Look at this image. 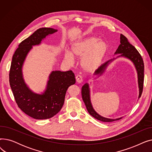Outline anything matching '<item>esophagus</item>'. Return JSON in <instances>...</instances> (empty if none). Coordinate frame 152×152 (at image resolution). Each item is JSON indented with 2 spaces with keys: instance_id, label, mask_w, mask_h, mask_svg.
<instances>
[{
  "instance_id": "obj_1",
  "label": "esophagus",
  "mask_w": 152,
  "mask_h": 152,
  "mask_svg": "<svg viewBox=\"0 0 152 152\" xmlns=\"http://www.w3.org/2000/svg\"><path fill=\"white\" fill-rule=\"evenodd\" d=\"M76 82L78 83V84H81L83 83V77L81 76L80 75H77L76 77Z\"/></svg>"
}]
</instances>
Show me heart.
Here are the masks:
<instances>
[{"label": "heart", "instance_id": "b5f03b06", "mask_svg": "<svg viewBox=\"0 0 152 152\" xmlns=\"http://www.w3.org/2000/svg\"><path fill=\"white\" fill-rule=\"evenodd\" d=\"M108 50V45L95 37H90L73 43L71 53L65 52L64 59L69 64H73L74 58L81 59L80 66L87 73H93L102 65Z\"/></svg>", "mask_w": 152, "mask_h": 152}]
</instances>
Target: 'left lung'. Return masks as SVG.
<instances>
[{"instance_id": "8db88e82", "label": "left lung", "mask_w": 152, "mask_h": 152, "mask_svg": "<svg viewBox=\"0 0 152 152\" xmlns=\"http://www.w3.org/2000/svg\"><path fill=\"white\" fill-rule=\"evenodd\" d=\"M120 45H119L117 50H116L115 55L120 54L118 55L116 58H115L112 60H110L104 64H103L100 68L95 71L94 75L97 76L96 78L101 76L103 73H105L106 69L110 64L115 59L119 57H124L127 58L131 61L134 64L135 70L137 73V81H138V87H139V99L141 97V95L143 91V77H144V64H143V59L141 57L140 54L137 50L135 48L129 43L127 39L124 35H120ZM82 94V98L85 103V105L87 110L89 113L93 116L94 118L98 119L99 121L103 122H113L115 121L119 120L122 118V117L112 119V118H108L102 116L99 113H97L95 110L94 109L93 106L92 105L91 100V89L90 86L88 83H86L82 87L81 89Z\"/></svg>"}]
</instances>
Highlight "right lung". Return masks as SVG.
Listing matches in <instances>:
<instances>
[{
    "label": "right lung",
    "instance_id": "1",
    "mask_svg": "<svg viewBox=\"0 0 152 152\" xmlns=\"http://www.w3.org/2000/svg\"><path fill=\"white\" fill-rule=\"evenodd\" d=\"M57 31L51 28L38 29L19 44L12 57L9 81L15 101L24 113L36 119H49L57 114L63 105L68 88L76 83L72 71H52L44 91L37 94L29 89L23 78V66L33 47L41 44L47 36Z\"/></svg>",
    "mask_w": 152,
    "mask_h": 152
}]
</instances>
